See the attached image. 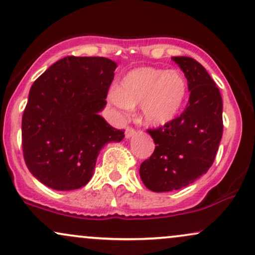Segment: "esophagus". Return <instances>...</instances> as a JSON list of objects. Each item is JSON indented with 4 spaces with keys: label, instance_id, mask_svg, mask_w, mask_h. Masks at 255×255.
<instances>
[{
    "label": "esophagus",
    "instance_id": "obj_1",
    "mask_svg": "<svg viewBox=\"0 0 255 255\" xmlns=\"http://www.w3.org/2000/svg\"><path fill=\"white\" fill-rule=\"evenodd\" d=\"M135 134V129H134L133 127H127L126 128V137L127 139H129V137H131Z\"/></svg>",
    "mask_w": 255,
    "mask_h": 255
}]
</instances>
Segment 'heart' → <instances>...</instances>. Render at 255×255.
<instances>
[{"label": "heart", "mask_w": 255, "mask_h": 255, "mask_svg": "<svg viewBox=\"0 0 255 255\" xmlns=\"http://www.w3.org/2000/svg\"><path fill=\"white\" fill-rule=\"evenodd\" d=\"M188 93L186 78L176 69L140 67L128 73L109 102L120 110L140 107V118L148 126H163L182 110Z\"/></svg>", "instance_id": "b5f03b06"}]
</instances>
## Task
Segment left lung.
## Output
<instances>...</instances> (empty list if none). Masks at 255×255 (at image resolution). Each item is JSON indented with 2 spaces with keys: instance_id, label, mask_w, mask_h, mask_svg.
I'll use <instances>...</instances> for the list:
<instances>
[{
  "instance_id": "1",
  "label": "left lung",
  "mask_w": 255,
  "mask_h": 255,
  "mask_svg": "<svg viewBox=\"0 0 255 255\" xmlns=\"http://www.w3.org/2000/svg\"><path fill=\"white\" fill-rule=\"evenodd\" d=\"M184 73L189 95L180 116L147 129L156 144L140 165V177L152 192L187 187L211 168L223 135V102L217 85L194 58L171 57Z\"/></svg>"
}]
</instances>
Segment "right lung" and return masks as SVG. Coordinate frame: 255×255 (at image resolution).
Masks as SVG:
<instances>
[{
	"label": "right lung",
	"mask_w": 255,
	"mask_h": 255,
	"mask_svg": "<svg viewBox=\"0 0 255 255\" xmlns=\"http://www.w3.org/2000/svg\"><path fill=\"white\" fill-rule=\"evenodd\" d=\"M116 67L105 57L67 56L31 86L21 122L22 152L28 170L46 187L85 186L102 147L125 137L99 115Z\"/></svg>",
	"instance_id": "1"
}]
</instances>
